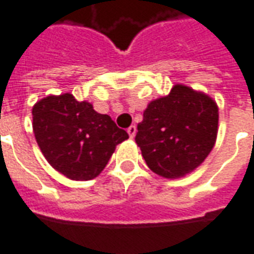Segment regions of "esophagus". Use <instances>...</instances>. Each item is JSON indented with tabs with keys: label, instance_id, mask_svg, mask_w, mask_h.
Segmentation results:
<instances>
[{
	"label": "esophagus",
	"instance_id": "obj_1",
	"mask_svg": "<svg viewBox=\"0 0 254 254\" xmlns=\"http://www.w3.org/2000/svg\"><path fill=\"white\" fill-rule=\"evenodd\" d=\"M136 132H137V129H136V127H134V125L127 127V134H129V137L130 138H133L134 136H136Z\"/></svg>",
	"mask_w": 254,
	"mask_h": 254
}]
</instances>
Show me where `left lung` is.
<instances>
[{"label": "left lung", "instance_id": "1", "mask_svg": "<svg viewBox=\"0 0 254 254\" xmlns=\"http://www.w3.org/2000/svg\"><path fill=\"white\" fill-rule=\"evenodd\" d=\"M219 109L201 91L176 84L151 100L137 125L136 144L155 174L177 180L205 160L218 137Z\"/></svg>", "mask_w": 254, "mask_h": 254}]
</instances>
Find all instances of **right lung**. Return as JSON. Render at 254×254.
Segmentation results:
<instances>
[{"mask_svg": "<svg viewBox=\"0 0 254 254\" xmlns=\"http://www.w3.org/2000/svg\"><path fill=\"white\" fill-rule=\"evenodd\" d=\"M32 129L50 166L73 181L99 176L117 145L129 138L110 116L69 92L38 100L32 107Z\"/></svg>", "mask_w": 254, "mask_h": 254, "instance_id": "right-lung-1", "label": "right lung"}]
</instances>
